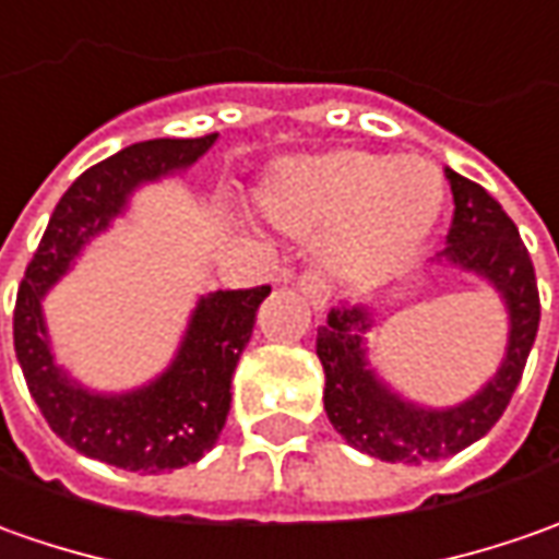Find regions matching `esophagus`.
<instances>
[{
    "instance_id": "esophagus-1",
    "label": "esophagus",
    "mask_w": 559,
    "mask_h": 559,
    "mask_svg": "<svg viewBox=\"0 0 559 559\" xmlns=\"http://www.w3.org/2000/svg\"><path fill=\"white\" fill-rule=\"evenodd\" d=\"M295 286H298V292H301L313 307H325V301H329V286H325L323 273L320 271H305L298 276Z\"/></svg>"
}]
</instances>
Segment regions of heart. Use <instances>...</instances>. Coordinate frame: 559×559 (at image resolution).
I'll return each instance as SVG.
<instances>
[{"label":"heart","mask_w":559,"mask_h":559,"mask_svg":"<svg viewBox=\"0 0 559 559\" xmlns=\"http://www.w3.org/2000/svg\"><path fill=\"white\" fill-rule=\"evenodd\" d=\"M258 202L286 234L323 236L341 227L347 252L384 261L428 236L440 178L421 156L332 150L280 163L258 187Z\"/></svg>","instance_id":"1"}]
</instances>
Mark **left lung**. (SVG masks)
<instances>
[{
	"mask_svg": "<svg viewBox=\"0 0 559 559\" xmlns=\"http://www.w3.org/2000/svg\"><path fill=\"white\" fill-rule=\"evenodd\" d=\"M452 187V227L437 261L489 280L508 307V350L492 381L452 409H428L393 393L369 369L362 332L372 325L366 307H332L317 329V357L325 369V415L359 452L381 462H437L486 437L508 409L533 350L542 305L533 258L516 224L480 183L445 168Z\"/></svg>",
	"mask_w": 559,
	"mask_h": 559,
	"instance_id": "obj_1",
	"label": "left lung"
}]
</instances>
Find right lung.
<instances>
[{
  "mask_svg": "<svg viewBox=\"0 0 559 559\" xmlns=\"http://www.w3.org/2000/svg\"><path fill=\"white\" fill-rule=\"evenodd\" d=\"M218 134L156 138L119 150L82 171L55 205L26 264L14 305V354L48 428L76 452L138 474L200 462L218 443L230 412V381L252 338L254 313L271 286L209 292L190 317L178 357L163 376L129 393L85 391L55 362L43 295L70 271L82 246L110 227L144 181L193 166Z\"/></svg>",
  "mask_w": 559,
  "mask_h": 559,
  "instance_id": "1",
  "label": "right lung"
}]
</instances>
